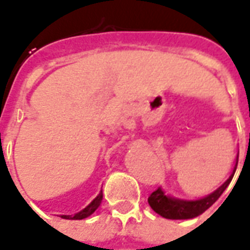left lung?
<instances>
[{
    "instance_id": "left-lung-1",
    "label": "left lung",
    "mask_w": 250,
    "mask_h": 250,
    "mask_svg": "<svg viewBox=\"0 0 250 250\" xmlns=\"http://www.w3.org/2000/svg\"><path fill=\"white\" fill-rule=\"evenodd\" d=\"M237 163H238V157L236 159V166L233 168V173L228 178L225 184L221 185L220 188L215 191H213L209 195H206L204 198L195 199V201H185V199L171 198L163 193L161 188H158L155 191H152L148 197V205L151 206V209L168 220H188L194 218L197 215L202 214L205 210H208L214 204L217 199L220 198L221 194L225 191V188L229 186L230 181L233 179V175L236 173Z\"/></svg>"
}]
</instances>
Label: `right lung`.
Here are the masks:
<instances>
[{
	"label": "right lung",
	"instance_id": "right-lung-1",
	"mask_svg": "<svg viewBox=\"0 0 250 250\" xmlns=\"http://www.w3.org/2000/svg\"><path fill=\"white\" fill-rule=\"evenodd\" d=\"M102 199H103V191H100L98 197L93 199L92 202L88 205L87 208H84L82 211H79V213H76V214L73 215H62V218H65V220H84V218L89 217L95 210L98 209L99 206H100V204H102Z\"/></svg>",
	"mask_w": 250,
	"mask_h": 250
}]
</instances>
